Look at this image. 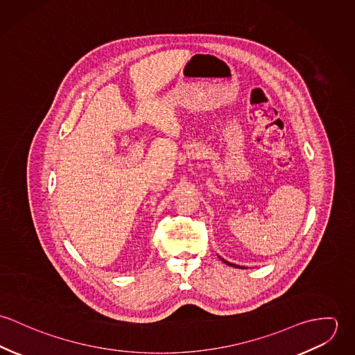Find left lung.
Masks as SVG:
<instances>
[{
    "mask_svg": "<svg viewBox=\"0 0 355 355\" xmlns=\"http://www.w3.org/2000/svg\"><path fill=\"white\" fill-rule=\"evenodd\" d=\"M221 259H223V258H221ZM223 261H224V259H223ZM224 262H225V263H228V265H230V266H238V265H235V263H230V262H228V261H224Z\"/></svg>",
    "mask_w": 355,
    "mask_h": 355,
    "instance_id": "left-lung-1",
    "label": "left lung"
}]
</instances>
